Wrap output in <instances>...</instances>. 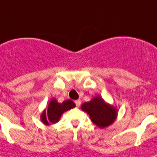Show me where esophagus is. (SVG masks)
I'll return each mask as SVG.
<instances>
[{
    "label": "esophagus",
    "mask_w": 157,
    "mask_h": 157,
    "mask_svg": "<svg viewBox=\"0 0 157 157\" xmlns=\"http://www.w3.org/2000/svg\"><path fill=\"white\" fill-rule=\"evenodd\" d=\"M75 103L76 107H78L80 106V104H81V100H80V99H78V100H76Z\"/></svg>",
    "instance_id": "esophagus-1"
}]
</instances>
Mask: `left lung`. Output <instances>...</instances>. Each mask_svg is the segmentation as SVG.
<instances>
[{"instance_id":"left-lung-1","label":"left lung","mask_w":157,"mask_h":157,"mask_svg":"<svg viewBox=\"0 0 157 157\" xmlns=\"http://www.w3.org/2000/svg\"><path fill=\"white\" fill-rule=\"evenodd\" d=\"M82 110L89 114L90 120L99 128H105L116 120V110L107 104L101 97H95L90 102L82 105Z\"/></svg>"}]
</instances>
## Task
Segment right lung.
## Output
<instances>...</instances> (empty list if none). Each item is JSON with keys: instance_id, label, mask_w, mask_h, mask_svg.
I'll return each mask as SVG.
<instances>
[{"instance_id": "add662e5", "label": "right lung", "mask_w": 157, "mask_h": 157, "mask_svg": "<svg viewBox=\"0 0 157 157\" xmlns=\"http://www.w3.org/2000/svg\"><path fill=\"white\" fill-rule=\"evenodd\" d=\"M75 107V104L73 101L66 100L62 103H58L56 99H53L48 106L47 111H45L41 114V121L47 125L50 123L55 124L59 120L63 112Z\"/></svg>"}]
</instances>
